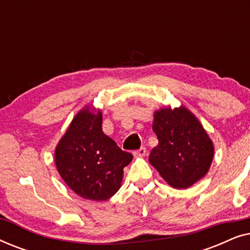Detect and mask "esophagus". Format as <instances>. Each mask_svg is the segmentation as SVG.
Listing matches in <instances>:
<instances>
[{
    "label": "esophagus",
    "instance_id": "1",
    "mask_svg": "<svg viewBox=\"0 0 250 250\" xmlns=\"http://www.w3.org/2000/svg\"><path fill=\"white\" fill-rule=\"evenodd\" d=\"M146 149L145 146H142V148H140L139 150H136V151L133 152V155H134V157H143L146 156Z\"/></svg>",
    "mask_w": 250,
    "mask_h": 250
}]
</instances>
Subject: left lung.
Segmentation results:
<instances>
[{
  "instance_id": "8db88e82",
  "label": "left lung",
  "mask_w": 250,
  "mask_h": 250,
  "mask_svg": "<svg viewBox=\"0 0 250 250\" xmlns=\"http://www.w3.org/2000/svg\"><path fill=\"white\" fill-rule=\"evenodd\" d=\"M152 129L158 146L150 152L149 162L170 187L187 189L206 175L214 146L189 109H159L153 115Z\"/></svg>"
}]
</instances>
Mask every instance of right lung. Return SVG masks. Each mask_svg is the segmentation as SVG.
<instances>
[{
  "instance_id": "add662e5",
  "label": "right lung",
  "mask_w": 250,
  "mask_h": 250,
  "mask_svg": "<svg viewBox=\"0 0 250 250\" xmlns=\"http://www.w3.org/2000/svg\"><path fill=\"white\" fill-rule=\"evenodd\" d=\"M132 153L123 151L102 132L101 111H78L58 143L54 162L68 187L84 199L104 201L121 188Z\"/></svg>"
}]
</instances>
